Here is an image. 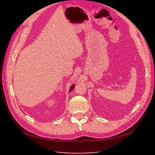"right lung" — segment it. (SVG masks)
I'll return each mask as SVG.
<instances>
[{"label": "right lung", "mask_w": 155, "mask_h": 155, "mask_svg": "<svg viewBox=\"0 0 155 155\" xmlns=\"http://www.w3.org/2000/svg\"><path fill=\"white\" fill-rule=\"evenodd\" d=\"M74 85H72L71 87H70V91H71L72 89H74Z\"/></svg>", "instance_id": "1"}]
</instances>
